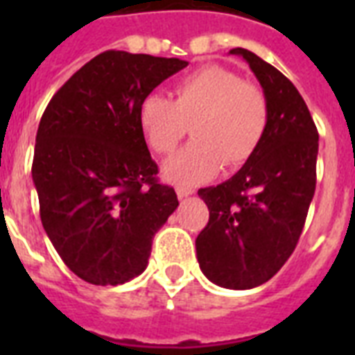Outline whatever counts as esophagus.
<instances>
[{
    "label": "esophagus",
    "instance_id": "esophagus-1",
    "mask_svg": "<svg viewBox=\"0 0 355 355\" xmlns=\"http://www.w3.org/2000/svg\"><path fill=\"white\" fill-rule=\"evenodd\" d=\"M191 193H193V189H191V188H186V186H177V195H178V199H180V200L188 199Z\"/></svg>",
    "mask_w": 355,
    "mask_h": 355
}]
</instances>
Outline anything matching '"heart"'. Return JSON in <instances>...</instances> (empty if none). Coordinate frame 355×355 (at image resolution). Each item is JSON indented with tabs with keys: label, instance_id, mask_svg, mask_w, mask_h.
Wrapping results in <instances>:
<instances>
[{
	"label": "heart",
	"instance_id": "1",
	"mask_svg": "<svg viewBox=\"0 0 355 355\" xmlns=\"http://www.w3.org/2000/svg\"><path fill=\"white\" fill-rule=\"evenodd\" d=\"M173 97L147 94L139 103V127L156 153H171L188 132L193 141L164 164V175L180 186H195L237 167L258 150L269 127V101L258 85L245 83L221 66L184 75Z\"/></svg>",
	"mask_w": 355,
	"mask_h": 355
}]
</instances>
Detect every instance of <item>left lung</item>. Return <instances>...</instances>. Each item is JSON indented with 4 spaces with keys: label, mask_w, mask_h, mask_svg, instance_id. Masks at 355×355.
<instances>
[{
    "label": "left lung",
    "mask_w": 355,
    "mask_h": 355,
    "mask_svg": "<svg viewBox=\"0 0 355 355\" xmlns=\"http://www.w3.org/2000/svg\"><path fill=\"white\" fill-rule=\"evenodd\" d=\"M269 101L258 150L227 182L199 189L210 210L195 239L200 270L216 286L252 289L282 269L297 247L317 182L319 132L302 96L275 66L236 47Z\"/></svg>",
    "instance_id": "8db88e82"
}]
</instances>
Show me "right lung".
<instances>
[{"instance_id": "1", "label": "right lung", "mask_w": 355, "mask_h": 355, "mask_svg": "<svg viewBox=\"0 0 355 355\" xmlns=\"http://www.w3.org/2000/svg\"><path fill=\"white\" fill-rule=\"evenodd\" d=\"M186 66L110 49L75 71L42 116L33 158L40 219L80 280L119 286L141 275L177 210L175 189L156 178L139 103Z\"/></svg>"}]
</instances>
